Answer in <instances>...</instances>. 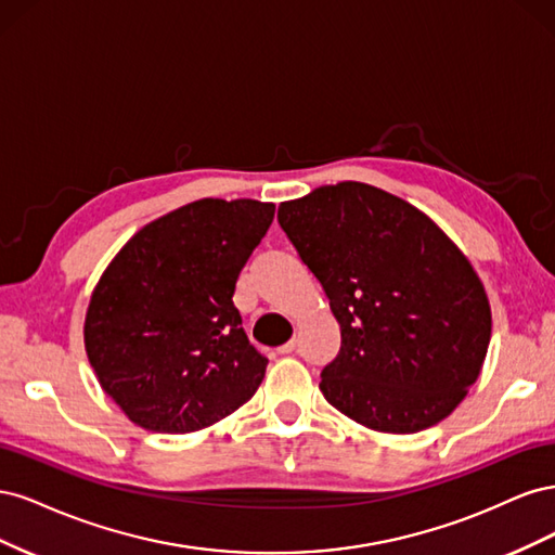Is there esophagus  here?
<instances>
[{
	"label": "esophagus",
	"instance_id": "1",
	"mask_svg": "<svg viewBox=\"0 0 555 555\" xmlns=\"http://www.w3.org/2000/svg\"><path fill=\"white\" fill-rule=\"evenodd\" d=\"M294 349H296V340H289V343H284L278 351H280V354H292Z\"/></svg>",
	"mask_w": 555,
	"mask_h": 555
}]
</instances>
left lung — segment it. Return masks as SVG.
Instances as JSON below:
<instances>
[{
  "label": "left lung",
  "mask_w": 555,
  "mask_h": 555,
  "mask_svg": "<svg viewBox=\"0 0 555 555\" xmlns=\"http://www.w3.org/2000/svg\"><path fill=\"white\" fill-rule=\"evenodd\" d=\"M278 222L340 324L319 384L331 405L382 433H418L456 410L489 349L491 308L444 231L363 182L287 201Z\"/></svg>",
  "instance_id": "1"
}]
</instances>
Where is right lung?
<instances>
[{"mask_svg":"<svg viewBox=\"0 0 555 555\" xmlns=\"http://www.w3.org/2000/svg\"><path fill=\"white\" fill-rule=\"evenodd\" d=\"M275 206L201 198L143 227L106 268L86 317L102 389L145 430L212 426L255 396L268 359L233 306Z\"/></svg>","mask_w":555,"mask_h":555,"instance_id":"obj_1","label":"right lung"}]
</instances>
